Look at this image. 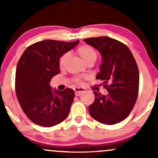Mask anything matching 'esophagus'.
Segmentation results:
<instances>
[{"mask_svg": "<svg viewBox=\"0 0 158 158\" xmlns=\"http://www.w3.org/2000/svg\"><path fill=\"white\" fill-rule=\"evenodd\" d=\"M85 89L84 88H74V92H75V95L76 96H80L81 94H82L83 93H85Z\"/></svg>", "mask_w": 158, "mask_h": 158, "instance_id": "obj_1", "label": "esophagus"}]
</instances>
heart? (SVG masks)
Returning a JSON list of instances; mask_svg holds the SVG:
<instances>
[{
  "mask_svg": "<svg viewBox=\"0 0 158 158\" xmlns=\"http://www.w3.org/2000/svg\"><path fill=\"white\" fill-rule=\"evenodd\" d=\"M77 53L79 54V56L85 61V62L86 63V64L90 62V61H95L96 59H97V52H96L95 50H94L91 47L89 46V45L82 44L81 45V46H79L77 49ZM68 56L69 54L68 52H65V53L63 54L62 56H61L60 58H59V66L61 68H64L67 59H68ZM74 81L79 85L82 84V81H81L80 78H75V79H74Z\"/></svg>",
  "mask_w": 158,
  "mask_h": 158,
  "instance_id": "1",
  "label": "heart"
}]
</instances>
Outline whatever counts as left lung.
Segmentation results:
<instances>
[{"mask_svg":"<svg viewBox=\"0 0 158 158\" xmlns=\"http://www.w3.org/2000/svg\"><path fill=\"white\" fill-rule=\"evenodd\" d=\"M84 41L101 53L102 62L97 79L103 81L108 92L105 96L94 91L95 99L89 113L102 124L118 123L129 115L138 96L139 70L135 58L126 44L107 36Z\"/></svg>","mask_w":158,"mask_h":158,"instance_id":"1","label":"left lung"}]
</instances>
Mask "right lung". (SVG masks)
<instances>
[{
  "label": "right lung",
  "mask_w": 158,
  "mask_h": 158,
  "mask_svg": "<svg viewBox=\"0 0 158 158\" xmlns=\"http://www.w3.org/2000/svg\"><path fill=\"white\" fill-rule=\"evenodd\" d=\"M78 43L41 41L29 46L20 58L15 73L16 96L27 117L38 126L52 127L68 117L74 90L52 91L50 81L60 72V56Z\"/></svg>",
  "instance_id": "1"
}]
</instances>
